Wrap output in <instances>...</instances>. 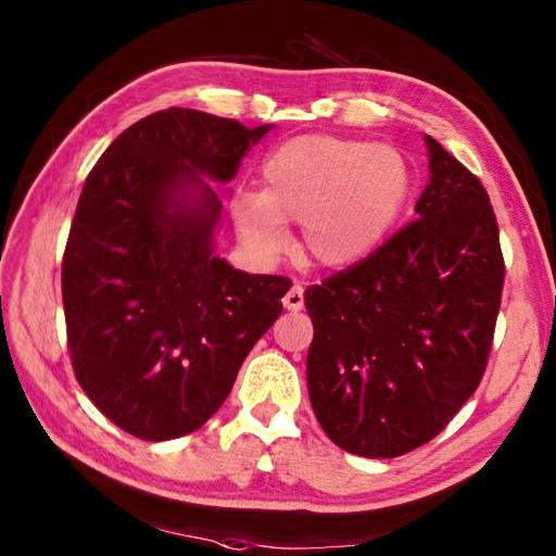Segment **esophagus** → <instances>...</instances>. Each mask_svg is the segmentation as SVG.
<instances>
[{
  "mask_svg": "<svg viewBox=\"0 0 556 556\" xmlns=\"http://www.w3.org/2000/svg\"><path fill=\"white\" fill-rule=\"evenodd\" d=\"M281 303H285V308L287 311H301L303 308V287L301 285H293L289 291H287V296L281 299Z\"/></svg>",
  "mask_w": 556,
  "mask_h": 556,
  "instance_id": "1",
  "label": "esophagus"
}]
</instances>
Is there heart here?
<instances>
[{
	"mask_svg": "<svg viewBox=\"0 0 556 556\" xmlns=\"http://www.w3.org/2000/svg\"><path fill=\"white\" fill-rule=\"evenodd\" d=\"M413 193L404 150L327 134L296 136L263 162V193L239 191L236 231L260 257L287 251V222L301 224L303 251L325 269L368 260L394 231Z\"/></svg>",
	"mask_w": 556,
	"mask_h": 556,
	"instance_id": "heart-1",
	"label": "heart"
}]
</instances>
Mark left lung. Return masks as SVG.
<instances>
[{"mask_svg":"<svg viewBox=\"0 0 556 556\" xmlns=\"http://www.w3.org/2000/svg\"><path fill=\"white\" fill-rule=\"evenodd\" d=\"M425 146L418 219L303 296L315 418L365 458L408 454L446 428L480 384L500 313L504 260L488 191L432 136Z\"/></svg>","mask_w":556,"mask_h":556,"instance_id":"obj_1","label":"left lung"}]
</instances>
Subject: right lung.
<instances>
[{"label": "right lung", "mask_w": 556, "mask_h": 556, "mask_svg": "<svg viewBox=\"0 0 556 556\" xmlns=\"http://www.w3.org/2000/svg\"><path fill=\"white\" fill-rule=\"evenodd\" d=\"M271 128L172 108L128 126L83 186L62 263L83 392L146 442L217 413L291 281L215 255L217 186Z\"/></svg>", "instance_id": "right-lung-1"}]
</instances>
